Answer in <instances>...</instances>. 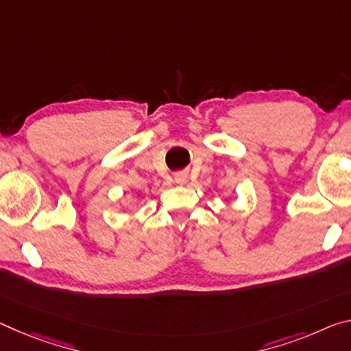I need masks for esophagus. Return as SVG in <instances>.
<instances>
[{
	"instance_id": "esophagus-1",
	"label": "esophagus",
	"mask_w": 351,
	"mask_h": 351,
	"mask_svg": "<svg viewBox=\"0 0 351 351\" xmlns=\"http://www.w3.org/2000/svg\"><path fill=\"white\" fill-rule=\"evenodd\" d=\"M175 181L178 182V184H184V182L187 181V175L186 173H176Z\"/></svg>"
}]
</instances>
